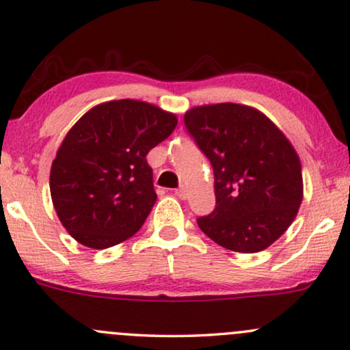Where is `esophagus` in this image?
I'll list each match as a JSON object with an SVG mask.
<instances>
[{"mask_svg":"<svg viewBox=\"0 0 350 350\" xmlns=\"http://www.w3.org/2000/svg\"><path fill=\"white\" fill-rule=\"evenodd\" d=\"M175 194H176V196H178V197H180V199H183V200H186V199H187V189H186V187H185V186H180V187H178V189H176V191H175Z\"/></svg>","mask_w":350,"mask_h":350,"instance_id":"1","label":"esophagus"}]
</instances>
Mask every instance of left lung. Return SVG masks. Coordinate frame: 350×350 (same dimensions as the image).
<instances>
[{
  "label": "left lung",
  "mask_w": 350,
  "mask_h": 350,
  "mask_svg": "<svg viewBox=\"0 0 350 350\" xmlns=\"http://www.w3.org/2000/svg\"><path fill=\"white\" fill-rule=\"evenodd\" d=\"M187 133L210 159L216 206L200 230L235 252H259L295 219L303 200L301 164L286 135L259 110L200 105L185 113Z\"/></svg>",
  "instance_id": "left-lung-1"
}]
</instances>
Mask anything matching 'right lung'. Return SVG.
I'll return each instance as SVG.
<instances>
[{"mask_svg":"<svg viewBox=\"0 0 350 350\" xmlns=\"http://www.w3.org/2000/svg\"><path fill=\"white\" fill-rule=\"evenodd\" d=\"M176 123L153 104L120 99L96 105L70 128L50 170L53 206L70 237L105 250L144 226L158 199L146 154Z\"/></svg>","mask_w":350,"mask_h":350,"instance_id":"1","label":"right lung"}]
</instances>
